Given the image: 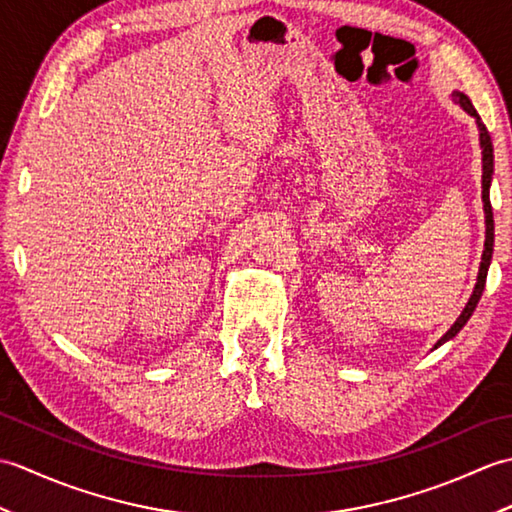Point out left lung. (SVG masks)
<instances>
[{
  "mask_svg": "<svg viewBox=\"0 0 512 512\" xmlns=\"http://www.w3.org/2000/svg\"><path fill=\"white\" fill-rule=\"evenodd\" d=\"M453 99L458 101L471 116H475L477 127H480V145H482V200H484V213H486V242H484L480 275H477V284H475L473 295H471L469 303H466V308L462 310L458 321H455V323L451 325V330L442 336V339L436 343V347L442 345L444 341L453 339V336L464 328V323L471 319V314H473V310H475V306H477V301H480L482 292H484L486 273H488V266H491V257H493V239H495V233H493V231H495V224H493V206H491V195H488V189H491V178H493V143H491V134H488V129H486V125L482 123L480 114L475 112V107H473V103L469 101V96L462 94V92H453Z\"/></svg>",
  "mask_w": 512,
  "mask_h": 512,
  "instance_id": "obj_1",
  "label": "left lung"
}]
</instances>
